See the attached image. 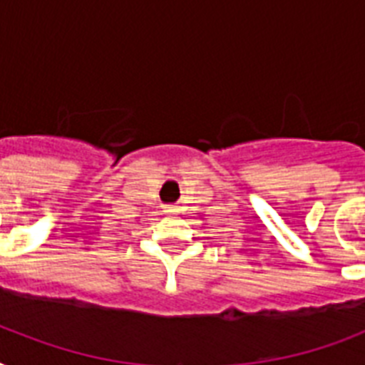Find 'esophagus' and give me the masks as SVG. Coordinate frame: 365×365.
Instances as JSON below:
<instances>
[{
	"label": "esophagus",
	"instance_id": "34e87169",
	"mask_svg": "<svg viewBox=\"0 0 365 365\" xmlns=\"http://www.w3.org/2000/svg\"><path fill=\"white\" fill-rule=\"evenodd\" d=\"M178 210H180V208H178V206H174V205H166L165 206L166 214H176Z\"/></svg>",
	"mask_w": 365,
	"mask_h": 365
}]
</instances>
